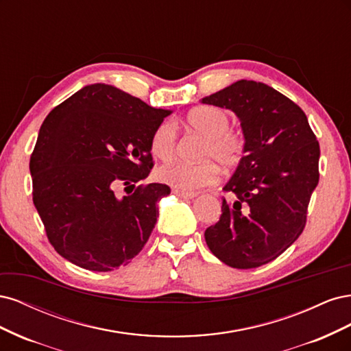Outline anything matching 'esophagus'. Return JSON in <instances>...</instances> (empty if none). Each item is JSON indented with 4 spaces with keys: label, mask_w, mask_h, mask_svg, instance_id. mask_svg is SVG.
I'll return each instance as SVG.
<instances>
[{
    "label": "esophagus",
    "mask_w": 351,
    "mask_h": 351,
    "mask_svg": "<svg viewBox=\"0 0 351 351\" xmlns=\"http://www.w3.org/2000/svg\"><path fill=\"white\" fill-rule=\"evenodd\" d=\"M173 193L176 195V196H178V197H182V199H193V197H196V193H193V192H182V190H173Z\"/></svg>",
    "instance_id": "34e87169"
}]
</instances>
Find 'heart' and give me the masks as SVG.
I'll use <instances>...</instances> for the list:
<instances>
[{
	"label": "heart",
	"mask_w": 351,
	"mask_h": 351,
	"mask_svg": "<svg viewBox=\"0 0 351 351\" xmlns=\"http://www.w3.org/2000/svg\"><path fill=\"white\" fill-rule=\"evenodd\" d=\"M186 123L193 130L205 136L199 156L205 158L199 162L174 161L158 168L156 178L159 182L174 187L182 192L214 184L219 177V168L232 169L241 164L246 155V139L239 132L230 129V115L215 107H197L186 117ZM177 132L173 123H159L151 134V152L158 159H168L174 155Z\"/></svg>",
	"instance_id": "heart-1"
}]
</instances>
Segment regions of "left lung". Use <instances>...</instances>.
Masks as SVG:
<instances>
[{
	"label": "left lung",
	"instance_id": "left-lung-1",
	"mask_svg": "<svg viewBox=\"0 0 351 351\" xmlns=\"http://www.w3.org/2000/svg\"><path fill=\"white\" fill-rule=\"evenodd\" d=\"M202 102L234 111L247 143L224 187L232 200L222 199L206 244L231 268L262 267L303 232L319 182V142L299 105L265 83L239 80Z\"/></svg>",
	"mask_w": 351,
	"mask_h": 351
}]
</instances>
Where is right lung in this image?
I'll return each instance as SVG.
<instances>
[{
    "mask_svg": "<svg viewBox=\"0 0 351 351\" xmlns=\"http://www.w3.org/2000/svg\"><path fill=\"white\" fill-rule=\"evenodd\" d=\"M169 114L97 83L47 115L30 155L32 196L62 258L108 272L143 249L156 224V202L171 189L133 187L151 173V134ZM123 185L134 193L120 197L116 190Z\"/></svg>",
    "mask_w": 351,
    "mask_h": 351,
    "instance_id": "obj_1",
    "label": "right lung"
}]
</instances>
